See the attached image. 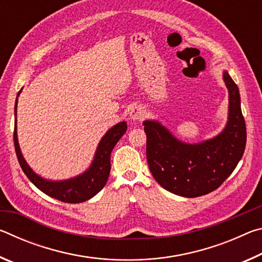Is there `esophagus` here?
I'll list each match as a JSON object with an SVG mask.
<instances>
[{
  "instance_id": "34e87169",
  "label": "esophagus",
  "mask_w": 262,
  "mask_h": 262,
  "mask_svg": "<svg viewBox=\"0 0 262 262\" xmlns=\"http://www.w3.org/2000/svg\"><path fill=\"white\" fill-rule=\"evenodd\" d=\"M130 118L133 120H141L142 118L144 117V112L143 110H142L140 106H135V107H133L130 110Z\"/></svg>"
}]
</instances>
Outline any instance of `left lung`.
<instances>
[{
    "mask_svg": "<svg viewBox=\"0 0 262 262\" xmlns=\"http://www.w3.org/2000/svg\"><path fill=\"white\" fill-rule=\"evenodd\" d=\"M228 123L222 133L200 143H185L158 121L145 120L147 161L157 183L168 192L196 198L212 192L232 173L246 145V125L237 84L228 72Z\"/></svg>",
    "mask_w": 262,
    "mask_h": 262,
    "instance_id": "8db88e82",
    "label": "left lung"
}]
</instances>
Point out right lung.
Returning a JSON list of instances; mask_svg holds the SVG:
<instances>
[{
    "label": "right lung",
    "instance_id": "add662e5",
    "mask_svg": "<svg viewBox=\"0 0 262 262\" xmlns=\"http://www.w3.org/2000/svg\"><path fill=\"white\" fill-rule=\"evenodd\" d=\"M21 91V90H20ZM18 92L15 104V117L17 115V100L20 94ZM127 130V123L125 121L119 122L113 126L106 133L100 140L98 148L95 155L94 161H92L90 167L75 178L61 181H51L43 179L34 173L28 163L21 155L18 139H17V120L15 118V132H14V142L17 158H18L19 165L21 170L24 171L26 177L30 179L35 187L39 188L50 196L56 199V200L67 202V203H79L94 198L95 195L103 189L105 184L107 183L110 171H111V152L118 141L121 139L122 135Z\"/></svg>",
    "mask_w": 262,
    "mask_h": 262
}]
</instances>
